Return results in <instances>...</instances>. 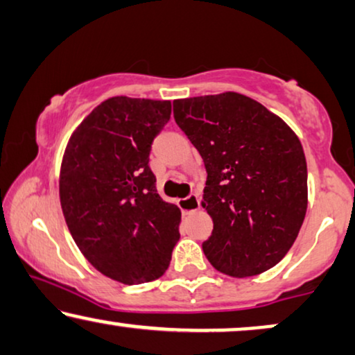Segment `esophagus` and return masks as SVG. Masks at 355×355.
Wrapping results in <instances>:
<instances>
[{
    "mask_svg": "<svg viewBox=\"0 0 355 355\" xmlns=\"http://www.w3.org/2000/svg\"><path fill=\"white\" fill-rule=\"evenodd\" d=\"M178 206H180L183 214H190V212H195V211L200 209V206H201L200 196L190 195V196L183 198V200L178 201Z\"/></svg>",
    "mask_w": 355,
    "mask_h": 355,
    "instance_id": "obj_1",
    "label": "esophagus"
}]
</instances>
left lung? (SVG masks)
<instances>
[{
	"label": "left lung",
	"instance_id": "8db88e82",
	"mask_svg": "<svg viewBox=\"0 0 355 355\" xmlns=\"http://www.w3.org/2000/svg\"><path fill=\"white\" fill-rule=\"evenodd\" d=\"M173 118L205 162L202 207L214 229L202 252L234 277L276 266L306 212V160L294 131L237 92L173 101Z\"/></svg>",
	"mask_w": 355,
	"mask_h": 355
}]
</instances>
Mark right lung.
<instances>
[{
  "label": "right lung",
  "instance_id": "obj_1",
  "mask_svg": "<svg viewBox=\"0 0 355 355\" xmlns=\"http://www.w3.org/2000/svg\"><path fill=\"white\" fill-rule=\"evenodd\" d=\"M170 113V101L108 98L76 128L61 162V209L76 245L123 284L162 276L180 239L182 212L159 196L149 168Z\"/></svg>",
  "mask_w": 355,
  "mask_h": 355
}]
</instances>
